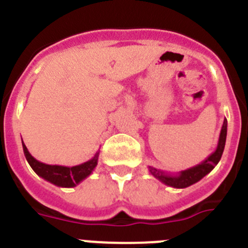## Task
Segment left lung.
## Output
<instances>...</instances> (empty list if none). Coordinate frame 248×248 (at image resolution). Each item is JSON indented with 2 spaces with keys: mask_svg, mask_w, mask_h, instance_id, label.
Masks as SVG:
<instances>
[{
  "mask_svg": "<svg viewBox=\"0 0 248 248\" xmlns=\"http://www.w3.org/2000/svg\"><path fill=\"white\" fill-rule=\"evenodd\" d=\"M226 135H227V120H223L222 128H221L220 138H218V143L216 150L211 155L206 157L203 161H201L198 165L192 166L190 169H186L183 171H179L176 174H168V172L160 171L157 169L149 166V171L157 180L161 181L163 184L168 186H171L175 189H185L187 186H191L192 184L198 183L202 179L203 176L209 174L215 166L217 165L222 156L223 149H225V143H226Z\"/></svg>",
  "mask_w": 248,
  "mask_h": 248,
  "instance_id": "obj_1",
  "label": "left lung"
}]
</instances>
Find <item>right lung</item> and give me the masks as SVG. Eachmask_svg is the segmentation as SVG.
Returning <instances> with one entry per match:
<instances>
[{
	"label": "right lung",
	"mask_w": 248,
	"mask_h": 248,
	"mask_svg": "<svg viewBox=\"0 0 248 248\" xmlns=\"http://www.w3.org/2000/svg\"><path fill=\"white\" fill-rule=\"evenodd\" d=\"M22 146H23L26 159H27L31 168L33 169V171L42 179L49 181L53 185L59 186V187H74L80 181L87 179L97 166L98 156H99V153H97L91 160L76 166L48 165V164L38 161L30 154L23 140H22Z\"/></svg>",
	"instance_id": "obj_1"
}]
</instances>
